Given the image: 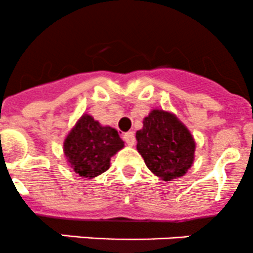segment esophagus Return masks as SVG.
Here are the masks:
<instances>
[{
	"instance_id": "1",
	"label": "esophagus",
	"mask_w": 253,
	"mask_h": 253,
	"mask_svg": "<svg viewBox=\"0 0 253 253\" xmlns=\"http://www.w3.org/2000/svg\"><path fill=\"white\" fill-rule=\"evenodd\" d=\"M123 139H124V141H126L127 145H129V146H132V145L135 144V135H134V132H132V131L124 132Z\"/></svg>"
}]
</instances>
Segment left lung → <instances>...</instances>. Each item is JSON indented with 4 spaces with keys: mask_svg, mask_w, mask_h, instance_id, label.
Here are the masks:
<instances>
[{
    "mask_svg": "<svg viewBox=\"0 0 253 253\" xmlns=\"http://www.w3.org/2000/svg\"><path fill=\"white\" fill-rule=\"evenodd\" d=\"M136 131V149L147 169L162 181L184 176L194 161L196 142L187 126L171 112L154 109Z\"/></svg>",
    "mask_w": 253,
    "mask_h": 253,
    "instance_id": "left-lung-1",
    "label": "left lung"
}]
</instances>
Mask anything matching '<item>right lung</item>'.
<instances>
[{
  "mask_svg": "<svg viewBox=\"0 0 253 253\" xmlns=\"http://www.w3.org/2000/svg\"><path fill=\"white\" fill-rule=\"evenodd\" d=\"M124 147V141L112 126H103L89 114H84L64 141V154L70 167L82 178L92 179L106 172L111 157Z\"/></svg>",
  "mask_w": 253,
  "mask_h": 253,
  "instance_id": "right-lung-1",
  "label": "right lung"
}]
</instances>
